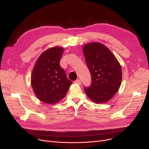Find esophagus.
Wrapping results in <instances>:
<instances>
[{"label": "esophagus", "mask_w": 149, "mask_h": 149, "mask_svg": "<svg viewBox=\"0 0 149 149\" xmlns=\"http://www.w3.org/2000/svg\"><path fill=\"white\" fill-rule=\"evenodd\" d=\"M74 83H76V84H80L81 83V80H80V79H77V80H76L75 81H74Z\"/></svg>", "instance_id": "obj_1"}]
</instances>
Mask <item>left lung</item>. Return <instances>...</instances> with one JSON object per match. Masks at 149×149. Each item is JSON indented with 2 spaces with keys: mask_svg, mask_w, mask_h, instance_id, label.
I'll return each mask as SVG.
<instances>
[{
  "mask_svg": "<svg viewBox=\"0 0 149 149\" xmlns=\"http://www.w3.org/2000/svg\"><path fill=\"white\" fill-rule=\"evenodd\" d=\"M83 49L92 81L89 87L84 88V92L94 103H105L120 88L121 66L112 52L100 43L86 44Z\"/></svg>",
  "mask_w": 149,
  "mask_h": 149,
  "instance_id": "1",
  "label": "left lung"
}]
</instances>
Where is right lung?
<instances>
[{"instance_id": "1", "label": "right lung", "mask_w": 149, "mask_h": 149, "mask_svg": "<svg viewBox=\"0 0 149 149\" xmlns=\"http://www.w3.org/2000/svg\"><path fill=\"white\" fill-rule=\"evenodd\" d=\"M63 51L58 46L46 50L34 67L31 85L37 97L45 103L54 104L63 98L72 83L60 65Z\"/></svg>"}]
</instances>
